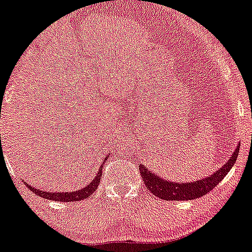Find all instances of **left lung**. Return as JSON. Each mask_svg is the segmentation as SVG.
<instances>
[{"instance_id":"obj_1","label":"left lung","mask_w":252,"mask_h":252,"mask_svg":"<svg viewBox=\"0 0 252 252\" xmlns=\"http://www.w3.org/2000/svg\"><path fill=\"white\" fill-rule=\"evenodd\" d=\"M239 145L237 146L232 157L220 170L213 173L211 177H207L201 181L191 182V183H173V182L165 181V179L158 177L156 173L148 171L143 165H140V173L147 189L159 198H162L165 201L195 200V198L202 197L203 195L212 191L222 181L223 177L227 175L231 167L236 162L239 153Z\"/></svg>"}]
</instances>
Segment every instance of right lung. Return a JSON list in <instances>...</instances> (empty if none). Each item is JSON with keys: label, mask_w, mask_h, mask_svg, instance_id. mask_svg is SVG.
<instances>
[{"label": "right lung", "mask_w": 252, "mask_h": 252, "mask_svg": "<svg viewBox=\"0 0 252 252\" xmlns=\"http://www.w3.org/2000/svg\"><path fill=\"white\" fill-rule=\"evenodd\" d=\"M101 178V168L99 170V172L96 173L95 178L91 182L87 187H85L84 189L76 190L73 192H49V191H40V190L32 188L31 185L27 184V187L32 190L35 195L40 196L43 198H48V200L57 201V202H76V201H81L84 198H87L88 196L92 195L95 191L96 188H98L99 183H100Z\"/></svg>", "instance_id": "add662e5"}]
</instances>
